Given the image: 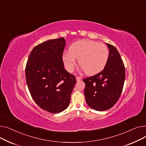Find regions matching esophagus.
<instances>
[{
  "instance_id": "34e87169",
  "label": "esophagus",
  "mask_w": 146,
  "mask_h": 146,
  "mask_svg": "<svg viewBox=\"0 0 146 146\" xmlns=\"http://www.w3.org/2000/svg\"><path fill=\"white\" fill-rule=\"evenodd\" d=\"M76 81H80L81 80V77H80V76H76Z\"/></svg>"
}]
</instances>
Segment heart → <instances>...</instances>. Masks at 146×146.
Here are the masks:
<instances>
[{"label":"heart","instance_id":"1","mask_svg":"<svg viewBox=\"0 0 146 146\" xmlns=\"http://www.w3.org/2000/svg\"><path fill=\"white\" fill-rule=\"evenodd\" d=\"M108 50L101 43L92 40H80L74 42L62 55V60L68 71L72 72L79 65L88 75H95L104 69L108 58Z\"/></svg>","mask_w":146,"mask_h":146}]
</instances>
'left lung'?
<instances>
[{
  "mask_svg": "<svg viewBox=\"0 0 146 146\" xmlns=\"http://www.w3.org/2000/svg\"><path fill=\"white\" fill-rule=\"evenodd\" d=\"M109 48L107 62L101 72L83 81L84 94L88 106L93 110L106 111L113 107L120 97L125 80V68L117 49Z\"/></svg>",
  "mask_w": 146,
  "mask_h": 146,
  "instance_id": "obj_1",
  "label": "left lung"
}]
</instances>
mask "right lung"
Wrapping results in <instances>:
<instances>
[{"mask_svg": "<svg viewBox=\"0 0 146 146\" xmlns=\"http://www.w3.org/2000/svg\"><path fill=\"white\" fill-rule=\"evenodd\" d=\"M65 46L64 38L38 45L31 51L25 69L26 80L33 100L50 113H61L68 107L76 83L75 76L64 68Z\"/></svg>", "mask_w": 146, "mask_h": 146, "instance_id": "obj_1", "label": "right lung"}]
</instances>
